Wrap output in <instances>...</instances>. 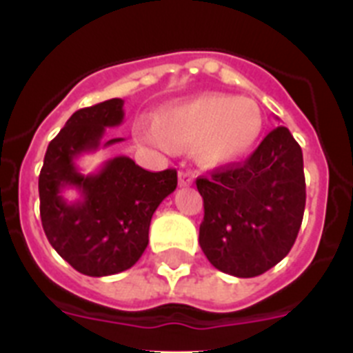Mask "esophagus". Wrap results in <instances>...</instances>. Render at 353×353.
<instances>
[{
	"label": "esophagus",
	"mask_w": 353,
	"mask_h": 353,
	"mask_svg": "<svg viewBox=\"0 0 353 353\" xmlns=\"http://www.w3.org/2000/svg\"><path fill=\"white\" fill-rule=\"evenodd\" d=\"M194 182V174L191 171H179V183L180 187H187L191 185Z\"/></svg>",
	"instance_id": "34e87169"
}]
</instances>
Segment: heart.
<instances>
[{
  "mask_svg": "<svg viewBox=\"0 0 353 353\" xmlns=\"http://www.w3.org/2000/svg\"><path fill=\"white\" fill-rule=\"evenodd\" d=\"M136 138L164 152L192 145L203 168H226L251 154L263 132V114L254 101L224 93H201L166 105L155 123L139 120Z\"/></svg>",
  "mask_w": 353,
  "mask_h": 353,
  "instance_id": "heart-1",
  "label": "heart"
}]
</instances>
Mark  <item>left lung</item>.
<instances>
[{
	"label": "left lung",
	"instance_id": "8db88e82",
	"mask_svg": "<svg viewBox=\"0 0 353 353\" xmlns=\"http://www.w3.org/2000/svg\"><path fill=\"white\" fill-rule=\"evenodd\" d=\"M205 217L199 245L215 269L235 277L267 272L286 256L305 207L304 161L286 127L265 136L242 164L196 180Z\"/></svg>",
	"mask_w": 353,
	"mask_h": 353
}]
</instances>
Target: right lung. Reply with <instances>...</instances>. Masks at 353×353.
<instances>
[{"label":"right lung","instance_id":"right-lung-1","mask_svg":"<svg viewBox=\"0 0 353 353\" xmlns=\"http://www.w3.org/2000/svg\"><path fill=\"white\" fill-rule=\"evenodd\" d=\"M123 117L121 99L76 111L49 143L39 176L40 219L49 244L84 276L130 269L148 245L152 215L179 182L174 170L152 173L125 155L109 159L95 173H81V155L123 141L102 143L105 127H118ZM65 188H76L80 198L65 200Z\"/></svg>","mask_w":353,"mask_h":353}]
</instances>
